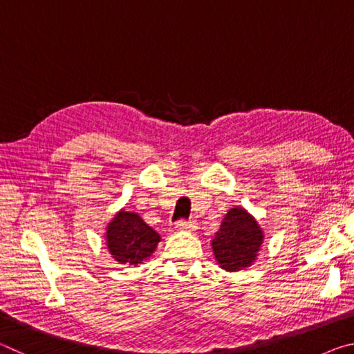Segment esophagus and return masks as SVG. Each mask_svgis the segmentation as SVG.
<instances>
[{
    "label": "esophagus",
    "instance_id": "esophagus-1",
    "mask_svg": "<svg viewBox=\"0 0 354 354\" xmlns=\"http://www.w3.org/2000/svg\"><path fill=\"white\" fill-rule=\"evenodd\" d=\"M175 227L179 231H195L196 221L195 220H179Z\"/></svg>",
    "mask_w": 354,
    "mask_h": 354
}]
</instances>
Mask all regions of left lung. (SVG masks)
<instances>
[{
  "label": "left lung",
  "mask_w": 354,
  "mask_h": 354,
  "mask_svg": "<svg viewBox=\"0 0 354 354\" xmlns=\"http://www.w3.org/2000/svg\"><path fill=\"white\" fill-rule=\"evenodd\" d=\"M263 241L257 221L242 207H232L215 232L212 250L226 272H239L254 262Z\"/></svg>",
  "instance_id": "left-lung-1"
}]
</instances>
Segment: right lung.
Instances as JSON below:
<instances>
[{
  "instance_id": "add662e5",
  "label": "right lung",
  "mask_w": 354,
  "mask_h": 354,
  "mask_svg": "<svg viewBox=\"0 0 354 354\" xmlns=\"http://www.w3.org/2000/svg\"><path fill=\"white\" fill-rule=\"evenodd\" d=\"M106 242L109 253L118 263L137 267L151 256L160 242V236L139 214L122 209L107 225Z\"/></svg>"
}]
</instances>
